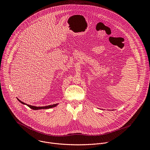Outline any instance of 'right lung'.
<instances>
[{
	"mask_svg": "<svg viewBox=\"0 0 150 150\" xmlns=\"http://www.w3.org/2000/svg\"><path fill=\"white\" fill-rule=\"evenodd\" d=\"M21 103H23L24 104H25L27 105V106H28L30 108L33 109V110H39V109H50V108H54V107H56L58 104H52V105H47V106H43V107H36V106H33V105H28V104H27L25 103H24V102L23 101H21L19 99H18Z\"/></svg>",
	"mask_w": 150,
	"mask_h": 150,
	"instance_id": "add662e5",
	"label": "right lung"
}]
</instances>
